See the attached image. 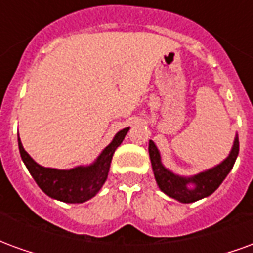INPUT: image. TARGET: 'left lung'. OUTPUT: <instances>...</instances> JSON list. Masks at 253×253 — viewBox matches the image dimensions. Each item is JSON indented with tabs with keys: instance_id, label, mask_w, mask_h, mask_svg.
Segmentation results:
<instances>
[{
	"instance_id": "left-lung-1",
	"label": "left lung",
	"mask_w": 253,
	"mask_h": 253,
	"mask_svg": "<svg viewBox=\"0 0 253 253\" xmlns=\"http://www.w3.org/2000/svg\"><path fill=\"white\" fill-rule=\"evenodd\" d=\"M239 135L236 134L233 146L226 159L222 160L215 167L202 170L192 176H180L168 169L163 164L160 150L152 139L149 141V157L160 190L181 203H192L211 195L221 186V183L233 168L236 159L239 156Z\"/></svg>"
}]
</instances>
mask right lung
<instances>
[{"mask_svg": "<svg viewBox=\"0 0 253 253\" xmlns=\"http://www.w3.org/2000/svg\"><path fill=\"white\" fill-rule=\"evenodd\" d=\"M130 127H126L115 134L114 139L108 146L103 149L99 157L89 165H78L70 169H57L46 168L38 164L30 154L25 152L20 137L19 150L23 163L30 170L36 184L41 190L52 199L65 202V203H84L92 199L108 177L111 160L116 148L123 142Z\"/></svg>", "mask_w": 253, "mask_h": 253, "instance_id": "add662e5", "label": "right lung"}]
</instances>
